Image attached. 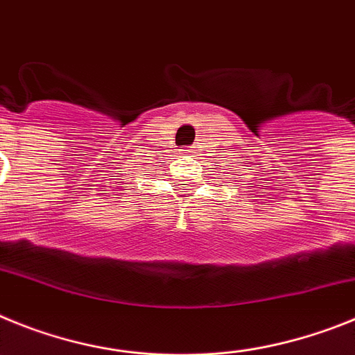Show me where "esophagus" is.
<instances>
[{
    "instance_id": "1",
    "label": "esophagus",
    "mask_w": 355,
    "mask_h": 355,
    "mask_svg": "<svg viewBox=\"0 0 355 355\" xmlns=\"http://www.w3.org/2000/svg\"><path fill=\"white\" fill-rule=\"evenodd\" d=\"M184 155H186V157H196V150L193 146L186 148V150H184Z\"/></svg>"
}]
</instances>
